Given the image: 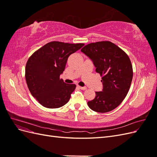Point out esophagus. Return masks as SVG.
I'll return each instance as SVG.
<instances>
[{
    "mask_svg": "<svg viewBox=\"0 0 157 157\" xmlns=\"http://www.w3.org/2000/svg\"><path fill=\"white\" fill-rule=\"evenodd\" d=\"M78 88H80V90H86V87H85V86H84V87H82V86H78Z\"/></svg>",
    "mask_w": 157,
    "mask_h": 157,
    "instance_id": "esophagus-1",
    "label": "esophagus"
}]
</instances>
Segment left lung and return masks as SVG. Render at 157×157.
Masks as SVG:
<instances>
[{
    "label": "left lung",
    "mask_w": 157,
    "mask_h": 157,
    "mask_svg": "<svg viewBox=\"0 0 157 157\" xmlns=\"http://www.w3.org/2000/svg\"><path fill=\"white\" fill-rule=\"evenodd\" d=\"M81 52L93 61L96 71L101 77L103 90L88 102L92 110L109 112L124 100L129 91L133 69L128 56L110 41H101L84 46Z\"/></svg>",
    "instance_id": "left-lung-1"
}]
</instances>
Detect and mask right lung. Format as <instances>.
<instances>
[{
  "label": "right lung",
  "instance_id": "right-lung-1",
  "mask_svg": "<svg viewBox=\"0 0 157 157\" xmlns=\"http://www.w3.org/2000/svg\"><path fill=\"white\" fill-rule=\"evenodd\" d=\"M84 46L53 41L33 53L25 66V79L32 96L46 108L56 109L65 105L76 88L60 79L69 56Z\"/></svg>",
  "mask_w": 157,
  "mask_h": 157
}]
</instances>
